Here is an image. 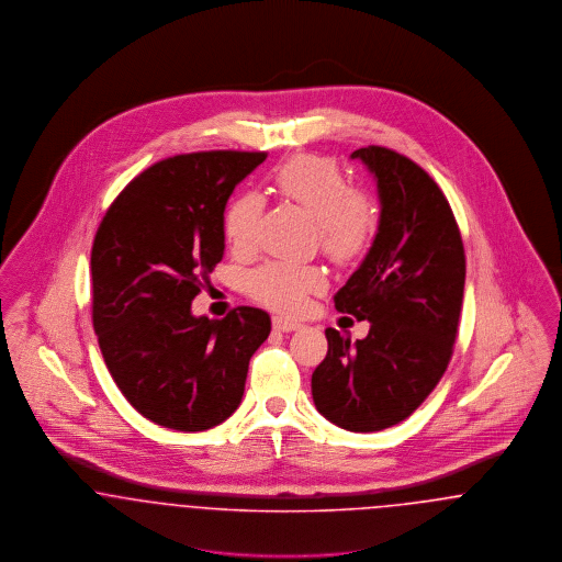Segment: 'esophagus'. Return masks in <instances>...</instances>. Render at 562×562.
<instances>
[{
    "instance_id": "esophagus-1",
    "label": "esophagus",
    "mask_w": 562,
    "mask_h": 562,
    "mask_svg": "<svg viewBox=\"0 0 562 562\" xmlns=\"http://www.w3.org/2000/svg\"><path fill=\"white\" fill-rule=\"evenodd\" d=\"M271 324H273V328H276L278 333H293V330L301 328L299 322L289 321V318H282V316H273Z\"/></svg>"
}]
</instances>
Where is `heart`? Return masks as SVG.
<instances>
[{"instance_id":"1","label":"heart","mask_w":562,"mask_h":562,"mask_svg":"<svg viewBox=\"0 0 562 562\" xmlns=\"http://www.w3.org/2000/svg\"><path fill=\"white\" fill-rule=\"evenodd\" d=\"M278 193L318 223L324 252L339 266L358 261L371 246L376 211L369 195L351 189L346 172L333 158L296 156L276 172ZM263 216V198L255 191L238 195L223 221L229 244L246 252L257 244ZM248 293L271 310L294 314L307 294L321 293L326 278L321 269L269 261L248 276Z\"/></svg>"}]
</instances>
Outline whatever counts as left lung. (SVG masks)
<instances>
[{"label": "left lung", "mask_w": 562, "mask_h": 562, "mask_svg": "<svg viewBox=\"0 0 562 562\" xmlns=\"http://www.w3.org/2000/svg\"><path fill=\"white\" fill-rule=\"evenodd\" d=\"M351 158L373 172L381 214L335 307L371 328L356 344L324 330L328 351L312 374V396L330 424L379 431L404 422L449 367L465 255L449 200L422 166L376 145Z\"/></svg>", "instance_id": "1"}]
</instances>
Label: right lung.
<instances>
[{
    "instance_id": "right-lung-1",
    "label": "right lung",
    "mask_w": 562,
    "mask_h": 562,
    "mask_svg": "<svg viewBox=\"0 0 562 562\" xmlns=\"http://www.w3.org/2000/svg\"><path fill=\"white\" fill-rule=\"evenodd\" d=\"M266 151H200L149 166L113 200L90 255L92 324L126 401L149 422L204 431L240 406L248 362L271 321L236 307L223 321L191 301L223 259V213Z\"/></svg>"
}]
</instances>
